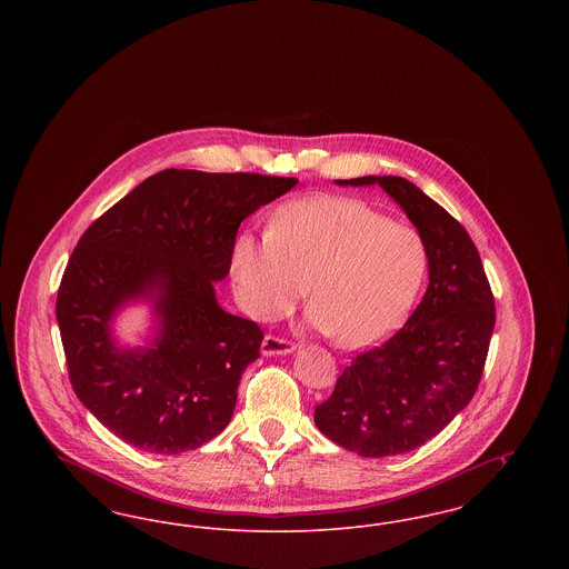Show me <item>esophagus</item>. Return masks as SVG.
<instances>
[{"label": "esophagus", "instance_id": "1", "mask_svg": "<svg viewBox=\"0 0 569 569\" xmlns=\"http://www.w3.org/2000/svg\"><path fill=\"white\" fill-rule=\"evenodd\" d=\"M262 353L264 356H286V353H292L297 350V346L295 343H290V341H286V339H279V337H272V335H267L264 337V341H262Z\"/></svg>", "mask_w": 569, "mask_h": 569}]
</instances>
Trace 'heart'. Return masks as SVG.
Here are the masks:
<instances>
[{
	"label": "heart",
	"mask_w": 569,
	"mask_h": 569,
	"mask_svg": "<svg viewBox=\"0 0 569 569\" xmlns=\"http://www.w3.org/2000/svg\"><path fill=\"white\" fill-rule=\"evenodd\" d=\"M429 256L420 234L353 198L316 196L281 207L264 237L243 232L230 272L244 311L262 322L311 300L305 322L341 348L376 346L406 322Z\"/></svg>",
	"instance_id": "obj_1"
}]
</instances>
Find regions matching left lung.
<instances>
[{"mask_svg": "<svg viewBox=\"0 0 569 569\" xmlns=\"http://www.w3.org/2000/svg\"><path fill=\"white\" fill-rule=\"evenodd\" d=\"M341 188L379 186L418 230L429 288L406 326L358 353L316 407V427L367 459L411 452L443 431L473 399L495 328V300L480 253L443 207L403 177H358Z\"/></svg>", "mask_w": 569, "mask_h": 569, "instance_id": "left-lung-1", "label": "left lung"}]
</instances>
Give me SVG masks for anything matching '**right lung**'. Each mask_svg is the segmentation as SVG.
Here are the masks:
<instances>
[{"mask_svg":"<svg viewBox=\"0 0 569 569\" xmlns=\"http://www.w3.org/2000/svg\"><path fill=\"white\" fill-rule=\"evenodd\" d=\"M297 183L168 168L84 230L61 277L57 325L72 388L110 433L181 455L228 427L264 335L219 307L216 283L241 221ZM136 301L154 325L144 347H123L113 325Z\"/></svg>","mask_w":569,"mask_h":569,"instance_id":"add662e5","label":"right lung"}]
</instances>
